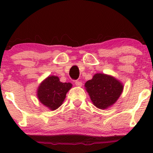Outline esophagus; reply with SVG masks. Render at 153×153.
<instances>
[{
	"label": "esophagus",
	"instance_id": "esophagus-1",
	"mask_svg": "<svg viewBox=\"0 0 153 153\" xmlns=\"http://www.w3.org/2000/svg\"><path fill=\"white\" fill-rule=\"evenodd\" d=\"M75 84L77 86H82V82H81V81H75Z\"/></svg>",
	"mask_w": 153,
	"mask_h": 153
}]
</instances>
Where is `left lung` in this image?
Here are the masks:
<instances>
[{
	"mask_svg": "<svg viewBox=\"0 0 153 153\" xmlns=\"http://www.w3.org/2000/svg\"><path fill=\"white\" fill-rule=\"evenodd\" d=\"M84 86L92 104L101 109L113 105L124 89V85L119 80L104 73L95 74Z\"/></svg>",
	"mask_w": 153,
	"mask_h": 153,
	"instance_id": "obj_1",
	"label": "left lung"
}]
</instances>
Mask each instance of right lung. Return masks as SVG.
Returning a JSON list of instances; mask_svg holds the SVG:
<instances>
[{
    "label": "right lung",
    "mask_w": 153,
    "mask_h": 153,
    "mask_svg": "<svg viewBox=\"0 0 153 153\" xmlns=\"http://www.w3.org/2000/svg\"><path fill=\"white\" fill-rule=\"evenodd\" d=\"M72 86L71 83L61 82L56 75H49L38 86L37 97L43 105L50 110H55L62 105Z\"/></svg>",
    "instance_id": "obj_1"
}]
</instances>
